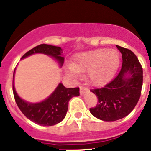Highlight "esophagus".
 <instances>
[{
	"label": "esophagus",
	"mask_w": 151,
	"mask_h": 151,
	"mask_svg": "<svg viewBox=\"0 0 151 151\" xmlns=\"http://www.w3.org/2000/svg\"><path fill=\"white\" fill-rule=\"evenodd\" d=\"M88 88L86 87H84L83 85H80V93L81 95L84 94V92H85V90H87Z\"/></svg>",
	"instance_id": "esophagus-1"
}]
</instances>
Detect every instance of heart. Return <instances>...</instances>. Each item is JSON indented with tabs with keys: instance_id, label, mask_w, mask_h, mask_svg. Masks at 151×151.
Returning <instances> with one entry per match:
<instances>
[{
	"instance_id": "obj_1",
	"label": "heart",
	"mask_w": 151,
	"mask_h": 151,
	"mask_svg": "<svg viewBox=\"0 0 151 151\" xmlns=\"http://www.w3.org/2000/svg\"><path fill=\"white\" fill-rule=\"evenodd\" d=\"M120 63L118 52L114 49L98 48L77 55L69 67L72 75L87 71L88 79L92 85L101 86L112 78Z\"/></svg>"
}]
</instances>
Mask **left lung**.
Returning a JSON list of instances; mask_svg holds the SVG:
<instances>
[{"instance_id":"obj_1","label":"left lung","mask_w":151,"mask_h":151,"mask_svg":"<svg viewBox=\"0 0 151 151\" xmlns=\"http://www.w3.org/2000/svg\"><path fill=\"white\" fill-rule=\"evenodd\" d=\"M117 48L122 55V70L104 87L91 89L98 103L90 108V113L105 122H114L129 115L140 98L143 86V68L138 58L128 48Z\"/></svg>"}]
</instances>
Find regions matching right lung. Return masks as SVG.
Returning <instances> with one entry per match:
<instances>
[{
  "instance_id": "1",
  "label": "right lung",
  "mask_w": 151,
  "mask_h": 151,
  "mask_svg": "<svg viewBox=\"0 0 151 151\" xmlns=\"http://www.w3.org/2000/svg\"><path fill=\"white\" fill-rule=\"evenodd\" d=\"M34 53H43L54 57L61 66L64 62V58L61 56L62 48L46 44L39 45L30 49L22 55V59ZM12 88L15 103L22 114L34 123L43 126H52L62 122L68 110L70 99L73 96H78L80 94L79 88H68L60 83L48 99L38 103H29L22 100L18 96L13 83Z\"/></svg>"
}]
</instances>
